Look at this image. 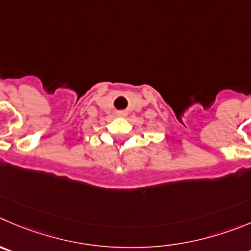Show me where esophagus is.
Wrapping results in <instances>:
<instances>
[{
    "instance_id": "1",
    "label": "esophagus",
    "mask_w": 251,
    "mask_h": 251,
    "mask_svg": "<svg viewBox=\"0 0 251 251\" xmlns=\"http://www.w3.org/2000/svg\"><path fill=\"white\" fill-rule=\"evenodd\" d=\"M118 114H119V116H124V114H126V112L121 111V112H118Z\"/></svg>"
}]
</instances>
